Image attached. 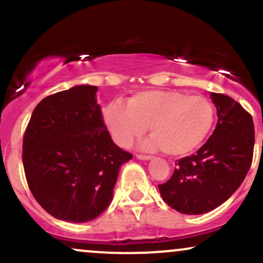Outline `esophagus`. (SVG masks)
<instances>
[{"instance_id": "1", "label": "esophagus", "mask_w": 263, "mask_h": 263, "mask_svg": "<svg viewBox=\"0 0 263 263\" xmlns=\"http://www.w3.org/2000/svg\"><path fill=\"white\" fill-rule=\"evenodd\" d=\"M137 158L138 159H142V161H148V159H152L153 157L149 156V155H142V153H138Z\"/></svg>"}]
</instances>
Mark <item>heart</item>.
I'll use <instances>...</instances> for the list:
<instances>
[{"mask_svg":"<svg viewBox=\"0 0 263 263\" xmlns=\"http://www.w3.org/2000/svg\"><path fill=\"white\" fill-rule=\"evenodd\" d=\"M104 120L112 140L128 147L149 127V147H161L171 156H184L205 141L215 121L214 104L203 95L182 91H142L126 106L112 101L105 107Z\"/></svg>","mask_w":263,"mask_h":263,"instance_id":"b5f03b06","label":"heart"}]
</instances>
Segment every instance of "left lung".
<instances>
[{"instance_id": "left-lung-1", "label": "left lung", "mask_w": 263, "mask_h": 263, "mask_svg": "<svg viewBox=\"0 0 263 263\" xmlns=\"http://www.w3.org/2000/svg\"><path fill=\"white\" fill-rule=\"evenodd\" d=\"M218 123L195 155L176 163L171 179L159 184L163 200L186 215L215 209L236 192L252 163L255 126L252 116L224 93L211 92Z\"/></svg>"}]
</instances>
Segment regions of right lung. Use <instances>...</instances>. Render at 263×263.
Instances as JSON below:
<instances>
[{
	"label": "right lung",
	"mask_w": 263,
	"mask_h": 263,
	"mask_svg": "<svg viewBox=\"0 0 263 263\" xmlns=\"http://www.w3.org/2000/svg\"><path fill=\"white\" fill-rule=\"evenodd\" d=\"M96 91L98 86L79 85L47 96L33 110L23 136L29 190L59 220L98 218L112 200L120 168L132 158L111 140Z\"/></svg>",
	"instance_id": "add662e5"
}]
</instances>
